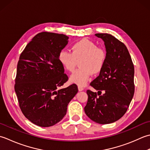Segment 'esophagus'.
<instances>
[{
    "label": "esophagus",
    "mask_w": 150,
    "mask_h": 150,
    "mask_svg": "<svg viewBox=\"0 0 150 150\" xmlns=\"http://www.w3.org/2000/svg\"><path fill=\"white\" fill-rule=\"evenodd\" d=\"M78 91H83V89H84V88H83V87H80V86H78Z\"/></svg>",
    "instance_id": "1"
}]
</instances>
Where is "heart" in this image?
Segmentation results:
<instances>
[{"instance_id": "b5f03b06", "label": "heart", "mask_w": 150, "mask_h": 150, "mask_svg": "<svg viewBox=\"0 0 150 150\" xmlns=\"http://www.w3.org/2000/svg\"><path fill=\"white\" fill-rule=\"evenodd\" d=\"M71 50L72 52L66 50H61L58 59L64 68L69 72L74 71L79 62L80 68L71 76L70 81L80 87L85 86L92 73L97 74L102 71L106 61V52L87 39L74 42Z\"/></svg>"}]
</instances>
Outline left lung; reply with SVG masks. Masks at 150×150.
Masks as SVG:
<instances>
[{"mask_svg":"<svg viewBox=\"0 0 150 150\" xmlns=\"http://www.w3.org/2000/svg\"><path fill=\"white\" fill-rule=\"evenodd\" d=\"M95 35L104 41L107 57L99 76L90 83L98 93L87 91L88 101L84 111L93 121L107 124L119 120L129 108L135 92V71L123 42L108 33Z\"/></svg>","mask_w":150,"mask_h":150,"instance_id":"1","label":"left lung"}]
</instances>
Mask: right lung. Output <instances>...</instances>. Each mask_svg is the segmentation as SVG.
I'll return each instance as SVG.
<instances>
[{
	"label": "right lung",
	"instance_id": "add662e5",
	"mask_svg": "<svg viewBox=\"0 0 150 150\" xmlns=\"http://www.w3.org/2000/svg\"><path fill=\"white\" fill-rule=\"evenodd\" d=\"M68 39L64 34L39 33L20 55L15 91L21 111L37 126L50 127L62 120L78 91L76 84L58 89L69 79L58 59Z\"/></svg>",
	"mask_w": 150,
	"mask_h": 150
}]
</instances>
